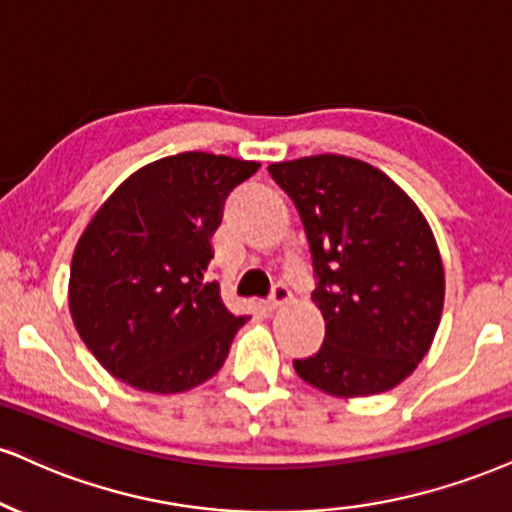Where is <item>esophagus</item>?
<instances>
[{
	"instance_id": "obj_1",
	"label": "esophagus",
	"mask_w": 512,
	"mask_h": 512,
	"mask_svg": "<svg viewBox=\"0 0 512 512\" xmlns=\"http://www.w3.org/2000/svg\"><path fill=\"white\" fill-rule=\"evenodd\" d=\"M289 299H292V292H289V287L285 285V282H275L273 292H270L268 301H266V306L268 308H277V306H282Z\"/></svg>"
}]
</instances>
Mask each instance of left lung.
<instances>
[{"label":"left lung","instance_id":"obj_1","mask_svg":"<svg viewBox=\"0 0 512 512\" xmlns=\"http://www.w3.org/2000/svg\"><path fill=\"white\" fill-rule=\"evenodd\" d=\"M304 223L325 318L294 370L330 396L382 394L418 368L444 308V268L420 208L370 163L339 154L270 163Z\"/></svg>","mask_w":512,"mask_h":512}]
</instances>
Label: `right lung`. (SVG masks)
I'll use <instances>...</instances> for the list:
<instances>
[{"label": "right lung", "instance_id": "right-lung-1", "mask_svg": "<svg viewBox=\"0 0 512 512\" xmlns=\"http://www.w3.org/2000/svg\"><path fill=\"white\" fill-rule=\"evenodd\" d=\"M261 163L185 151L132 173L82 232L68 304L75 330L113 377L178 394L223 368L244 315L206 282L211 235L232 187Z\"/></svg>", "mask_w": 512, "mask_h": 512}]
</instances>
